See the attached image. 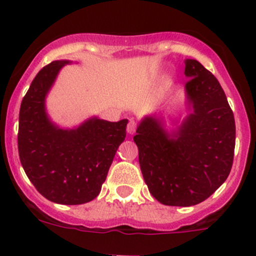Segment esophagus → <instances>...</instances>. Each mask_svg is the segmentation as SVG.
<instances>
[{
    "instance_id": "1",
    "label": "esophagus",
    "mask_w": 256,
    "mask_h": 256,
    "mask_svg": "<svg viewBox=\"0 0 256 256\" xmlns=\"http://www.w3.org/2000/svg\"><path fill=\"white\" fill-rule=\"evenodd\" d=\"M136 131V122L134 120H130L128 124V132L130 134V135H134Z\"/></svg>"
}]
</instances>
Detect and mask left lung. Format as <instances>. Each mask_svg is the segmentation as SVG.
I'll return each mask as SVG.
<instances>
[{
    "instance_id": "1",
    "label": "left lung",
    "mask_w": 256,
    "mask_h": 256,
    "mask_svg": "<svg viewBox=\"0 0 256 256\" xmlns=\"http://www.w3.org/2000/svg\"><path fill=\"white\" fill-rule=\"evenodd\" d=\"M188 110L168 132L160 116H144L134 141L144 182L168 206L202 202L226 182L236 147L234 115L216 77L198 61L185 60Z\"/></svg>"
}]
</instances>
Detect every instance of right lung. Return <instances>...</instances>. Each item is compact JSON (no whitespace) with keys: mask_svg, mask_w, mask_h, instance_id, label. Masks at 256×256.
<instances>
[{"mask_svg":"<svg viewBox=\"0 0 256 256\" xmlns=\"http://www.w3.org/2000/svg\"><path fill=\"white\" fill-rule=\"evenodd\" d=\"M67 60L42 67L20 110L18 152L26 176L44 198L61 205H80L99 195L128 120L93 116L78 128H61L50 120L45 99Z\"/></svg>","mask_w":256,"mask_h":256,"instance_id":"right-lung-1","label":"right lung"}]
</instances>
